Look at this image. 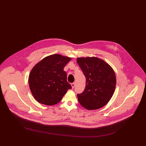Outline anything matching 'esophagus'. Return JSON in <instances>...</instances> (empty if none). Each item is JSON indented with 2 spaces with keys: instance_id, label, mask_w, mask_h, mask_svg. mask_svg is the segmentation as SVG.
I'll list each match as a JSON object with an SVG mask.
<instances>
[{
  "instance_id": "1",
  "label": "esophagus",
  "mask_w": 146,
  "mask_h": 146,
  "mask_svg": "<svg viewBox=\"0 0 146 146\" xmlns=\"http://www.w3.org/2000/svg\"><path fill=\"white\" fill-rule=\"evenodd\" d=\"M71 86H72V88L73 89L74 86H75V83H73L71 84Z\"/></svg>"
}]
</instances>
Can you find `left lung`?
Masks as SVG:
<instances>
[{
	"label": "left lung",
	"mask_w": 146,
	"mask_h": 146,
	"mask_svg": "<svg viewBox=\"0 0 146 146\" xmlns=\"http://www.w3.org/2000/svg\"><path fill=\"white\" fill-rule=\"evenodd\" d=\"M76 61L86 78L84 90L77 94L79 102L89 110L104 107L115 91L116 76L113 68L103 60L95 57H79Z\"/></svg>",
	"instance_id": "obj_1"
}]
</instances>
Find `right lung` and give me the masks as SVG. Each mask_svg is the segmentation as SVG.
<instances>
[{"instance_id": "right-lung-1", "label": "right lung", "mask_w": 146, "mask_h": 146, "mask_svg": "<svg viewBox=\"0 0 146 146\" xmlns=\"http://www.w3.org/2000/svg\"><path fill=\"white\" fill-rule=\"evenodd\" d=\"M71 58L54 54L44 58L31 70L28 83L35 99L42 104H58L72 86L67 81L64 66Z\"/></svg>"}]
</instances>
